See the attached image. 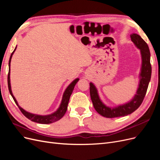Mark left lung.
I'll list each match as a JSON object with an SVG mask.
<instances>
[{
  "label": "left lung",
  "instance_id": "1",
  "mask_svg": "<svg viewBox=\"0 0 160 160\" xmlns=\"http://www.w3.org/2000/svg\"><path fill=\"white\" fill-rule=\"evenodd\" d=\"M132 41L135 46L140 50L142 57V65L139 75L138 88L133 98L128 102L118 105L115 107H109L106 105L100 99L98 90L95 85L90 82V95L93 107L99 114L108 118L122 117L133 113L136 110L146 95L148 85L151 79L152 66L150 64V52L147 43L143 38L136 33H132L130 35Z\"/></svg>",
  "mask_w": 160,
  "mask_h": 160
}]
</instances>
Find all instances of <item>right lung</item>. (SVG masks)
<instances>
[{
  "mask_svg": "<svg viewBox=\"0 0 160 160\" xmlns=\"http://www.w3.org/2000/svg\"><path fill=\"white\" fill-rule=\"evenodd\" d=\"M17 49V46L15 47V49L12 52V54L10 57V59H9L8 62V90L9 92H10V94L11 95L12 98H13L14 102L17 104V105L19 109L21 110L22 114L25 116L28 119H30L32 122H36L38 123H41V124H49V123H52L53 122H55L61 119L62 117H63L64 115L65 114L67 109V106H68L69 103V101L70 99L71 95L72 93V91L74 89V88L75 85L77 84V82L79 80V78H77L72 81L71 83L68 85V87L66 88L65 90L63 95H62V98L61 104L59 105V108H58L55 112H53L51 114L49 115H38V114H34L30 112H28L26 110L22 109L20 105H18L17 99L14 98L12 92L11 90V79H10V74H11V61L12 57L14 54V51H16Z\"/></svg>",
  "mask_w": 160,
  "mask_h": 160,
  "instance_id": "right-lung-1",
  "label": "right lung"
}]
</instances>
